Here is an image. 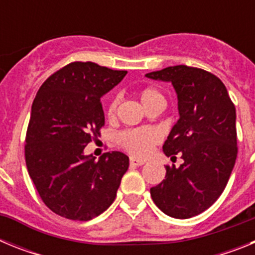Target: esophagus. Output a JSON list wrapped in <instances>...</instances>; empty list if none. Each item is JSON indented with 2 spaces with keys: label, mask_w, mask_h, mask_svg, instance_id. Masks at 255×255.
I'll return each mask as SVG.
<instances>
[{
  "label": "esophagus",
  "mask_w": 255,
  "mask_h": 255,
  "mask_svg": "<svg viewBox=\"0 0 255 255\" xmlns=\"http://www.w3.org/2000/svg\"><path fill=\"white\" fill-rule=\"evenodd\" d=\"M145 163L144 159H139V158H134V157H130V164L131 166H143Z\"/></svg>",
  "instance_id": "1"
}]
</instances>
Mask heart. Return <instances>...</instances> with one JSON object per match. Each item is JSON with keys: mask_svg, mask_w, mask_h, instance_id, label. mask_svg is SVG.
Instances as JSON below:
<instances>
[{"mask_svg": "<svg viewBox=\"0 0 255 255\" xmlns=\"http://www.w3.org/2000/svg\"><path fill=\"white\" fill-rule=\"evenodd\" d=\"M140 100L143 105L147 107L155 100H163L162 94L153 88H145L140 92ZM119 106V97H114L107 105L106 115L110 120L115 119ZM162 140V134L158 129L153 126H143V128H134V129H126L119 132L117 135V144L123 149L132 155L144 157L149 154L154 145Z\"/></svg>", "mask_w": 255, "mask_h": 255, "instance_id": "heart-1", "label": "heart"}]
</instances>
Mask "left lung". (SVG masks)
<instances>
[{
  "label": "left lung",
  "instance_id": "obj_1",
  "mask_svg": "<svg viewBox=\"0 0 255 255\" xmlns=\"http://www.w3.org/2000/svg\"><path fill=\"white\" fill-rule=\"evenodd\" d=\"M171 82L180 119L163 152L184 163L166 166L161 184L150 189L155 206L175 218H190L215 203L227 185L238 157L236 111L225 84L203 69L177 65L145 74Z\"/></svg>",
  "mask_w": 255,
  "mask_h": 255
}]
</instances>
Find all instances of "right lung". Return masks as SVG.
Returning <instances> with one entry per match:
<instances>
[{"mask_svg":"<svg viewBox=\"0 0 255 255\" xmlns=\"http://www.w3.org/2000/svg\"><path fill=\"white\" fill-rule=\"evenodd\" d=\"M128 74L75 61L52 74L39 88L25 136V162L43 203L61 217L88 221L116 198L129 157L106 152L84 155L105 126L101 97Z\"/></svg>","mask_w":255,"mask_h":255,"instance_id":"obj_1","label":"right lung"}]
</instances>
